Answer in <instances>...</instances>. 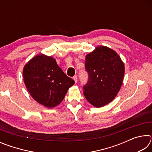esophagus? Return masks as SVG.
Segmentation results:
<instances>
[{
    "instance_id": "esophagus-1",
    "label": "esophagus",
    "mask_w": 152,
    "mask_h": 152,
    "mask_svg": "<svg viewBox=\"0 0 152 152\" xmlns=\"http://www.w3.org/2000/svg\"><path fill=\"white\" fill-rule=\"evenodd\" d=\"M73 79H74V80L75 81V82L76 83L77 82H78V78H77V76H74L73 77Z\"/></svg>"
}]
</instances>
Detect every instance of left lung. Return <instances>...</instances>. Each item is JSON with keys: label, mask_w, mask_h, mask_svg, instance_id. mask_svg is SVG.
Masks as SVG:
<instances>
[{"label": "left lung", "mask_w": 152, "mask_h": 152, "mask_svg": "<svg viewBox=\"0 0 152 152\" xmlns=\"http://www.w3.org/2000/svg\"><path fill=\"white\" fill-rule=\"evenodd\" d=\"M88 81L83 93L89 103L96 108L113 101L121 87L125 66L119 54L107 46H98L86 56Z\"/></svg>", "instance_id": "8db88e82"}]
</instances>
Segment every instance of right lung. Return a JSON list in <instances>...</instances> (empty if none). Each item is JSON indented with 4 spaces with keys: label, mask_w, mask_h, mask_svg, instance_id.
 I'll list each match as a JSON object with an SVG mask.
<instances>
[{
    "label": "right lung",
    "mask_w": 152,
    "mask_h": 152,
    "mask_svg": "<svg viewBox=\"0 0 152 152\" xmlns=\"http://www.w3.org/2000/svg\"><path fill=\"white\" fill-rule=\"evenodd\" d=\"M23 76L31 96L47 108L60 104L74 84L58 66L56 59L42 53L34 56L25 64Z\"/></svg>",
    "instance_id": "add662e5"
}]
</instances>
